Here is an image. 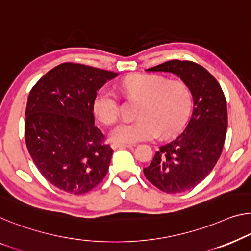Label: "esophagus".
<instances>
[{
  "label": "esophagus",
  "mask_w": 251,
  "mask_h": 251,
  "mask_svg": "<svg viewBox=\"0 0 251 251\" xmlns=\"http://www.w3.org/2000/svg\"><path fill=\"white\" fill-rule=\"evenodd\" d=\"M132 144H123V143H118V142H114L111 143V148L113 149H125V148H132Z\"/></svg>",
  "instance_id": "esophagus-1"
}]
</instances>
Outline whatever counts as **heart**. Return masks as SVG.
I'll return each mask as SVG.
<instances>
[{"label":"heart","instance_id":"heart-1","mask_svg":"<svg viewBox=\"0 0 251 251\" xmlns=\"http://www.w3.org/2000/svg\"><path fill=\"white\" fill-rule=\"evenodd\" d=\"M123 87L142 99L137 122H121L110 130L118 143H136L169 136L184 125L190 110L189 89L181 81H166L161 76L137 75L126 80ZM93 110L100 121L110 124L119 114L118 97L108 85L100 88L93 98Z\"/></svg>","mask_w":251,"mask_h":251}]
</instances>
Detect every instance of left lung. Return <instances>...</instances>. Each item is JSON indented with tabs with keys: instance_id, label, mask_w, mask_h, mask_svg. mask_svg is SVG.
Masks as SVG:
<instances>
[{
	"instance_id": "1",
	"label": "left lung",
	"mask_w": 251,
	"mask_h": 251,
	"mask_svg": "<svg viewBox=\"0 0 251 251\" xmlns=\"http://www.w3.org/2000/svg\"><path fill=\"white\" fill-rule=\"evenodd\" d=\"M147 71L175 74L193 96L188 124L180 135L160 147L143 169L148 180L162 192H186L211 173L221 155L227 128L226 97L215 77L194 62L174 59Z\"/></svg>"
}]
</instances>
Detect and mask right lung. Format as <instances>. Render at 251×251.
<instances>
[{
	"label": "right lung",
	"instance_id": "1",
	"mask_svg": "<svg viewBox=\"0 0 251 251\" xmlns=\"http://www.w3.org/2000/svg\"><path fill=\"white\" fill-rule=\"evenodd\" d=\"M118 73L63 63L33 85L25 108L28 151L47 181L66 193H88L107 175L113 149L95 125L93 98Z\"/></svg>",
	"mask_w": 251,
	"mask_h": 251
}]
</instances>
